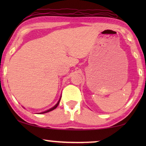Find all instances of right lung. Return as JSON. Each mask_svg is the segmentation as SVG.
<instances>
[{
	"label": "right lung",
	"mask_w": 146,
	"mask_h": 146,
	"mask_svg": "<svg viewBox=\"0 0 146 146\" xmlns=\"http://www.w3.org/2000/svg\"><path fill=\"white\" fill-rule=\"evenodd\" d=\"M61 97H62V96H60V98L59 100L58 101V102H57L56 104V105L54 106H53L52 108H50L49 110H46V111H42V112H40V113H45L49 112V111H52L53 110H54V109L56 108L57 106H58V104H59V103H60V101Z\"/></svg>",
	"instance_id": "right-lung-1"
}]
</instances>
